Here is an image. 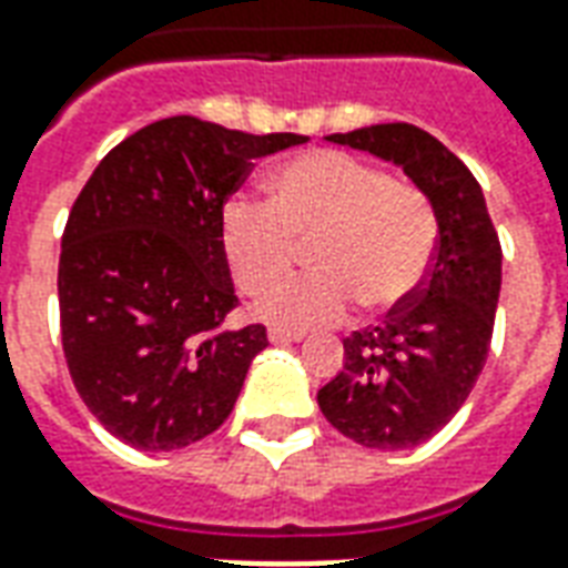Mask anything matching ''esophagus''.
<instances>
[{"label":"esophagus","mask_w":568,"mask_h":568,"mask_svg":"<svg viewBox=\"0 0 568 568\" xmlns=\"http://www.w3.org/2000/svg\"><path fill=\"white\" fill-rule=\"evenodd\" d=\"M267 341L271 344H297V341H304V332H292V328H283V325H271L267 328Z\"/></svg>","instance_id":"esophagus-1"}]
</instances>
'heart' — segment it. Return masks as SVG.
I'll return each instance as SVG.
<instances>
[{
  "mask_svg": "<svg viewBox=\"0 0 568 568\" xmlns=\"http://www.w3.org/2000/svg\"><path fill=\"white\" fill-rule=\"evenodd\" d=\"M311 240L307 277L258 304V316L283 328H316L365 310H393L423 283L438 219L410 182L377 163L334 149L301 151L267 175V203L236 194L222 210V246L234 283L267 295Z\"/></svg>",
  "mask_w": 568,
  "mask_h": 568,
  "instance_id": "obj_1",
  "label": "heart"
}]
</instances>
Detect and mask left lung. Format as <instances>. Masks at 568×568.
Listing matches in <instances>:
<instances>
[{"label":"left lung","instance_id":"left-lung-1","mask_svg":"<svg viewBox=\"0 0 568 568\" xmlns=\"http://www.w3.org/2000/svg\"><path fill=\"white\" fill-rule=\"evenodd\" d=\"M325 140L402 166L438 219L426 280L386 325L346 337L344 371L316 395L349 440L407 450L450 423L484 371L501 288L499 236L475 175L426 130L374 124Z\"/></svg>","mask_w":568,"mask_h":568}]
</instances>
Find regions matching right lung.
Segmentation results:
<instances>
[{
	"label": "right lung",
	"mask_w": 568,
	"mask_h": 568,
	"mask_svg": "<svg viewBox=\"0 0 568 568\" xmlns=\"http://www.w3.org/2000/svg\"><path fill=\"white\" fill-rule=\"evenodd\" d=\"M307 136H252L191 115L115 145L72 203L60 252V334L81 402L136 450H179L234 410L264 325L236 307L224 200L255 158Z\"/></svg>",
	"instance_id": "obj_1"
}]
</instances>
